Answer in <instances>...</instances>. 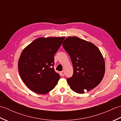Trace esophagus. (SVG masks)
<instances>
[{
    "mask_svg": "<svg viewBox=\"0 0 121 121\" xmlns=\"http://www.w3.org/2000/svg\"><path fill=\"white\" fill-rule=\"evenodd\" d=\"M60 73H61V76H65V71H61V72H60Z\"/></svg>",
    "mask_w": 121,
    "mask_h": 121,
    "instance_id": "1",
    "label": "esophagus"
}]
</instances>
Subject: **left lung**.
Segmentation results:
<instances>
[{
	"instance_id": "8db88e82",
	"label": "left lung",
	"mask_w": 121,
	"mask_h": 121,
	"mask_svg": "<svg viewBox=\"0 0 121 121\" xmlns=\"http://www.w3.org/2000/svg\"><path fill=\"white\" fill-rule=\"evenodd\" d=\"M70 56L73 74L67 79L71 89L78 94L89 91L101 82L105 63L99 49L93 43L76 36L68 37L62 43Z\"/></svg>"
}]
</instances>
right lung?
Masks as SVG:
<instances>
[{"mask_svg":"<svg viewBox=\"0 0 121 121\" xmlns=\"http://www.w3.org/2000/svg\"><path fill=\"white\" fill-rule=\"evenodd\" d=\"M65 37H39L25 47L18 62L20 75L27 87L45 94L55 88L60 78L56 72L54 56Z\"/></svg>","mask_w":121,"mask_h":121,"instance_id":"right-lung-1","label":"right lung"}]
</instances>
